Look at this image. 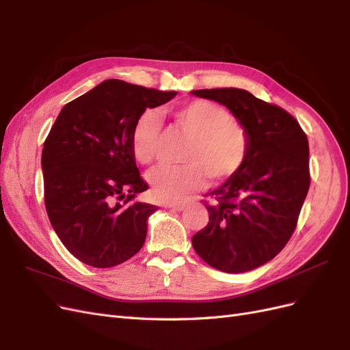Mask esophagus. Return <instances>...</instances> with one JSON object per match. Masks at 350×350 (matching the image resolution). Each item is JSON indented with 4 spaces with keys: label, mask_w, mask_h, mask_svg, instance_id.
<instances>
[{
    "label": "esophagus",
    "mask_w": 350,
    "mask_h": 350,
    "mask_svg": "<svg viewBox=\"0 0 350 350\" xmlns=\"http://www.w3.org/2000/svg\"><path fill=\"white\" fill-rule=\"evenodd\" d=\"M169 207H171L172 210H176V211H181L187 207L185 203H174V204H169Z\"/></svg>",
    "instance_id": "34e87169"
}]
</instances>
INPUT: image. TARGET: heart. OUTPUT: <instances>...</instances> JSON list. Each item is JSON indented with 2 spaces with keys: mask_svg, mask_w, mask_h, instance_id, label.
I'll return each mask as SVG.
<instances>
[{
  "mask_svg": "<svg viewBox=\"0 0 350 350\" xmlns=\"http://www.w3.org/2000/svg\"><path fill=\"white\" fill-rule=\"evenodd\" d=\"M174 125L188 140L183 150V165L159 166L147 174L159 201H178L211 183L226 181L247 162L251 147L250 131L232 120L230 112L208 100H193L167 111ZM162 121L153 111L135 120L130 144L134 159L150 165L159 152Z\"/></svg>",
  "mask_w": 350,
  "mask_h": 350,
  "instance_id": "heart-1",
  "label": "heart"
}]
</instances>
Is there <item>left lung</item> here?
<instances>
[{"instance_id": "left-lung-1", "label": "left lung", "mask_w": 350, "mask_h": 350, "mask_svg": "<svg viewBox=\"0 0 350 350\" xmlns=\"http://www.w3.org/2000/svg\"><path fill=\"white\" fill-rule=\"evenodd\" d=\"M194 94L229 108L248 129L251 147L239 171L204 194L208 224L193 237V247L220 271H250L276 257L298 225L311 184L308 139L288 111L247 90Z\"/></svg>"}]
</instances>
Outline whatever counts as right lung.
Segmentation results:
<instances>
[{"instance_id": "add662e5", "label": "right lung", "mask_w": 350, "mask_h": 350, "mask_svg": "<svg viewBox=\"0 0 350 350\" xmlns=\"http://www.w3.org/2000/svg\"><path fill=\"white\" fill-rule=\"evenodd\" d=\"M176 96L122 80H105L68 102L44 143L45 207L64 247L96 269L118 266L140 251L156 206L135 203L149 185L130 135L146 108Z\"/></svg>"}]
</instances>
